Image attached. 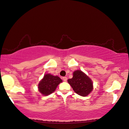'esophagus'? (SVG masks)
Masks as SVG:
<instances>
[{
    "label": "esophagus",
    "mask_w": 129,
    "mask_h": 129,
    "mask_svg": "<svg viewBox=\"0 0 129 129\" xmlns=\"http://www.w3.org/2000/svg\"><path fill=\"white\" fill-rule=\"evenodd\" d=\"M62 79H63V80H64V81H67V79H68V78H67V77H63L62 78Z\"/></svg>",
    "instance_id": "obj_1"
}]
</instances>
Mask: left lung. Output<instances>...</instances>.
Segmentation results:
<instances>
[{
  "mask_svg": "<svg viewBox=\"0 0 129 129\" xmlns=\"http://www.w3.org/2000/svg\"><path fill=\"white\" fill-rule=\"evenodd\" d=\"M68 83L76 94L86 96L93 89L91 80L81 70H76L73 73V77L68 79Z\"/></svg>",
  "mask_w": 129,
  "mask_h": 129,
  "instance_id": "left-lung-1",
  "label": "left lung"
}]
</instances>
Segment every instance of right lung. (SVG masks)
I'll return each mask as SVG.
<instances>
[{
  "instance_id": "1",
  "label": "right lung",
  "mask_w": 129,
  "mask_h": 129,
  "mask_svg": "<svg viewBox=\"0 0 129 129\" xmlns=\"http://www.w3.org/2000/svg\"><path fill=\"white\" fill-rule=\"evenodd\" d=\"M62 82L59 76H53L50 74H45L40 81L38 88L40 93L44 95H48L55 90L57 85Z\"/></svg>"
}]
</instances>
